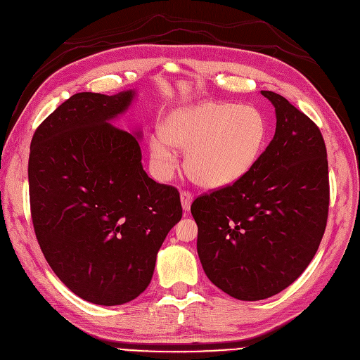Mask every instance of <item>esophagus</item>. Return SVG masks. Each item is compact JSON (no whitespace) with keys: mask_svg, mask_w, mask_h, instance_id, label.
<instances>
[{"mask_svg":"<svg viewBox=\"0 0 360 360\" xmlns=\"http://www.w3.org/2000/svg\"><path fill=\"white\" fill-rule=\"evenodd\" d=\"M191 202H193V195L191 193L188 191H182L181 193V205H182V209L185 212H188L190 207H191Z\"/></svg>","mask_w":360,"mask_h":360,"instance_id":"34e87169","label":"esophagus"}]
</instances>
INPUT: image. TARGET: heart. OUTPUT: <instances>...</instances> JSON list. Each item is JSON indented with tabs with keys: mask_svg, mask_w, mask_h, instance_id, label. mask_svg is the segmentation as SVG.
<instances>
[{
	"mask_svg": "<svg viewBox=\"0 0 360 360\" xmlns=\"http://www.w3.org/2000/svg\"><path fill=\"white\" fill-rule=\"evenodd\" d=\"M267 122L249 105L198 102L173 110L162 133L150 139L151 160L160 175L175 162L173 146L187 150L185 172L206 190H221L240 181L255 166L265 139Z\"/></svg>",
	"mask_w": 360,
	"mask_h": 360,
	"instance_id": "heart-1",
	"label": "heart"
}]
</instances>
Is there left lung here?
Segmentation results:
<instances>
[{"mask_svg": "<svg viewBox=\"0 0 360 360\" xmlns=\"http://www.w3.org/2000/svg\"><path fill=\"white\" fill-rule=\"evenodd\" d=\"M261 93L274 106V138L248 175L191 205L206 276L242 301L273 297L297 281L321 245L329 209L321 130L283 96Z\"/></svg>", "mask_w": 360, "mask_h": 360, "instance_id": "obj_1", "label": "left lung"}]
</instances>
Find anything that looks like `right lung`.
I'll return each mask as SVG.
<instances>
[{
    "label": "right lung",
    "instance_id": "obj_1",
    "mask_svg": "<svg viewBox=\"0 0 360 360\" xmlns=\"http://www.w3.org/2000/svg\"><path fill=\"white\" fill-rule=\"evenodd\" d=\"M135 90L75 93L35 130L28 163L37 240L75 295L120 305L150 285L157 252L179 222L175 187L142 167L138 139L111 124Z\"/></svg>",
    "mask_w": 360,
    "mask_h": 360
}]
</instances>
